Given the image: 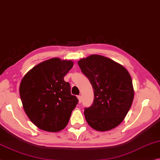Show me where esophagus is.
I'll list each match as a JSON object with an SVG mask.
<instances>
[{
	"instance_id": "1",
	"label": "esophagus",
	"mask_w": 160,
	"mask_h": 160,
	"mask_svg": "<svg viewBox=\"0 0 160 160\" xmlns=\"http://www.w3.org/2000/svg\"><path fill=\"white\" fill-rule=\"evenodd\" d=\"M77 98H78V102H79V103L82 102V96H78Z\"/></svg>"
}]
</instances>
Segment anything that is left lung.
Wrapping results in <instances>:
<instances>
[{"label":"left lung","instance_id":"1","mask_svg":"<svg viewBox=\"0 0 160 160\" xmlns=\"http://www.w3.org/2000/svg\"><path fill=\"white\" fill-rule=\"evenodd\" d=\"M78 64L94 92L93 104L84 110L86 122L99 131L117 127L133 102L134 90L129 73L120 64L99 55L81 59Z\"/></svg>","mask_w":160,"mask_h":160}]
</instances>
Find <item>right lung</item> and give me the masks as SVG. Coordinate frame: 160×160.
Instances as JSON below:
<instances>
[{
  "label": "right lung",
  "instance_id": "obj_1",
  "mask_svg": "<svg viewBox=\"0 0 160 160\" xmlns=\"http://www.w3.org/2000/svg\"><path fill=\"white\" fill-rule=\"evenodd\" d=\"M74 63L54 58L39 63L25 74L19 95L25 113L38 128L58 132L66 127L78 99L64 77Z\"/></svg>",
  "mask_w": 160,
  "mask_h": 160
}]
</instances>
